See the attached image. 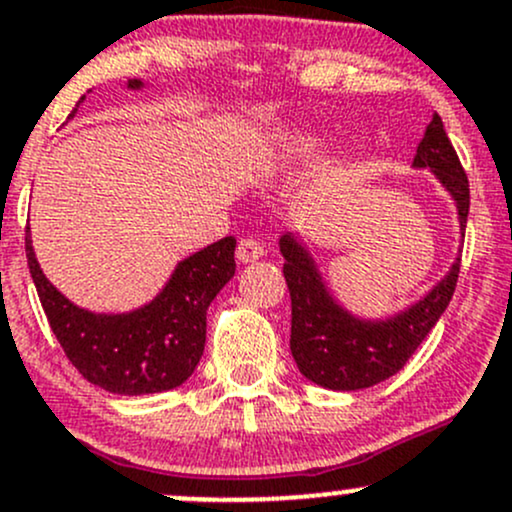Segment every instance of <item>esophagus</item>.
Segmentation results:
<instances>
[{
    "label": "esophagus",
    "mask_w": 512,
    "mask_h": 512,
    "mask_svg": "<svg viewBox=\"0 0 512 512\" xmlns=\"http://www.w3.org/2000/svg\"><path fill=\"white\" fill-rule=\"evenodd\" d=\"M262 255H265V247H262V242H257V240H252V238L240 240L238 260L242 262V265H250V262H257Z\"/></svg>",
    "instance_id": "esophagus-1"
}]
</instances>
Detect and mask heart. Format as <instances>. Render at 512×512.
Returning a JSON list of instances; mask_svg holds the SVG:
<instances>
[{"mask_svg": "<svg viewBox=\"0 0 512 512\" xmlns=\"http://www.w3.org/2000/svg\"><path fill=\"white\" fill-rule=\"evenodd\" d=\"M326 137L316 129H294L282 134L277 142L265 152V169L272 174L284 171H297L301 166H309L326 154Z\"/></svg>", "mask_w": 512, "mask_h": 512, "instance_id": "b5f03b06", "label": "heart"}]
</instances>
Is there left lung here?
<instances>
[{
	"instance_id": "left-lung-1",
	"label": "left lung",
	"mask_w": 512,
	"mask_h": 512,
	"mask_svg": "<svg viewBox=\"0 0 512 512\" xmlns=\"http://www.w3.org/2000/svg\"><path fill=\"white\" fill-rule=\"evenodd\" d=\"M412 169L432 171L439 186L449 193L464 240L469 218V179L437 112L419 142ZM279 252L284 257V279L292 297L289 348L299 373L326 390L341 392L365 390L402 370L449 306L461 262L459 255L451 262L449 272L405 309L370 319L346 309L336 299L314 252L299 233L282 235Z\"/></svg>"
}]
</instances>
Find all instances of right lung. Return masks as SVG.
Wrapping results in <instances>:
<instances>
[{
  "label": "right lung",
  "mask_w": 512,
  "mask_h": 512,
  "mask_svg": "<svg viewBox=\"0 0 512 512\" xmlns=\"http://www.w3.org/2000/svg\"><path fill=\"white\" fill-rule=\"evenodd\" d=\"M127 88L139 90L144 83L132 78ZM83 100L85 95L78 105ZM26 260L48 324L78 373L115 395H154L184 385L196 370L206 348L208 306L235 274V238L188 255L157 297L117 314L83 309L58 292L36 260L29 230Z\"/></svg>",
  "instance_id": "1"
}]
</instances>
